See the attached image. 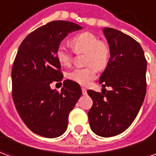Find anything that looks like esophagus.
<instances>
[{
    "mask_svg": "<svg viewBox=\"0 0 156 156\" xmlns=\"http://www.w3.org/2000/svg\"><path fill=\"white\" fill-rule=\"evenodd\" d=\"M86 91H87V90H86V89H85V88H82V93H83V95L86 94Z\"/></svg>",
    "mask_w": 156,
    "mask_h": 156,
    "instance_id": "1",
    "label": "esophagus"
}]
</instances>
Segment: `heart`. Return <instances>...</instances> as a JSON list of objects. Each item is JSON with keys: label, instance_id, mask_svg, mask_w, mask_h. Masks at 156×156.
I'll return each instance as SVG.
<instances>
[{"label": "heart", "instance_id": "obj_1", "mask_svg": "<svg viewBox=\"0 0 156 156\" xmlns=\"http://www.w3.org/2000/svg\"><path fill=\"white\" fill-rule=\"evenodd\" d=\"M71 45L76 53L86 52L85 64L89 66L76 69L69 73L68 77L76 83L87 86L96 78L97 69L104 70L107 66L110 55V47L90 32L76 35L71 40ZM56 57L59 64L64 66H70L73 63V54L63 46L57 49Z\"/></svg>", "mask_w": 156, "mask_h": 156}]
</instances>
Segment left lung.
<instances>
[{
	"instance_id": "obj_1",
	"label": "left lung",
	"mask_w": 156,
	"mask_h": 156,
	"mask_svg": "<svg viewBox=\"0 0 156 156\" xmlns=\"http://www.w3.org/2000/svg\"><path fill=\"white\" fill-rule=\"evenodd\" d=\"M110 58L99 78L102 93L89 90L93 101L88 112L91 130L103 137L126 130L136 117L146 95L147 61L140 44L118 30L105 27ZM111 87L110 91L105 87Z\"/></svg>"
}]
</instances>
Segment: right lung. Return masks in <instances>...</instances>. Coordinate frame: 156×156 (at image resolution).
<instances>
[{
    "label": "right lung",
    "instance_id": "1",
    "mask_svg": "<svg viewBox=\"0 0 156 156\" xmlns=\"http://www.w3.org/2000/svg\"><path fill=\"white\" fill-rule=\"evenodd\" d=\"M80 29L70 21H51L27 35L17 51L12 68L13 100L27 127L41 136L55 138L66 132L69 113L82 95L73 80H65L61 91L50 86L63 78L56 57L60 42Z\"/></svg>",
    "mask_w": 156,
    "mask_h": 156
}]
</instances>
